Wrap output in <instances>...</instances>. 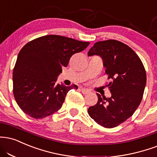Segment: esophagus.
Returning a JSON list of instances; mask_svg holds the SVG:
<instances>
[{
    "mask_svg": "<svg viewBox=\"0 0 157 157\" xmlns=\"http://www.w3.org/2000/svg\"><path fill=\"white\" fill-rule=\"evenodd\" d=\"M80 90L83 94H87L89 93V90L86 89V88H80Z\"/></svg>",
    "mask_w": 157,
    "mask_h": 157,
    "instance_id": "esophagus-1",
    "label": "esophagus"
}]
</instances>
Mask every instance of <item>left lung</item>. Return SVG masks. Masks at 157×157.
Returning a JSON list of instances; mask_svg holds the SVG:
<instances>
[{
	"label": "left lung",
	"mask_w": 157,
	"mask_h": 157,
	"mask_svg": "<svg viewBox=\"0 0 157 157\" xmlns=\"http://www.w3.org/2000/svg\"><path fill=\"white\" fill-rule=\"evenodd\" d=\"M100 56L111 97L97 94L98 101L88 113L92 119L105 128L120 125L131 117L142 100L146 84L144 66L135 52L128 45L115 39L97 41L88 56Z\"/></svg>",
	"instance_id": "8db88e82"
}]
</instances>
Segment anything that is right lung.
Wrapping results in <instances>:
<instances>
[{
    "instance_id": "1",
    "label": "right lung",
    "mask_w": 157,
    "mask_h": 157,
    "mask_svg": "<svg viewBox=\"0 0 157 157\" xmlns=\"http://www.w3.org/2000/svg\"><path fill=\"white\" fill-rule=\"evenodd\" d=\"M89 44L62 36L47 35L29 41L21 49L13 70V94L25 114L41 119L61 108L69 90L77 89V86L57 84V77L71 56Z\"/></svg>"
}]
</instances>
